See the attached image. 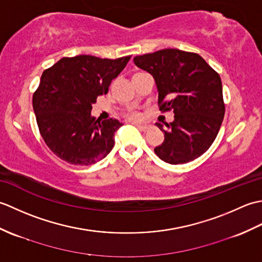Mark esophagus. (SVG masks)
<instances>
[{"instance_id":"obj_1","label":"esophagus","mask_w":262,"mask_h":262,"mask_svg":"<svg viewBox=\"0 0 262 262\" xmlns=\"http://www.w3.org/2000/svg\"><path fill=\"white\" fill-rule=\"evenodd\" d=\"M135 126L138 128V129H141V130H143V132H146V130H148L149 128H151V126L149 125H141V124H135Z\"/></svg>"}]
</instances>
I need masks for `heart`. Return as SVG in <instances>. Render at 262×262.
I'll return each instance as SVG.
<instances>
[{
	"instance_id": "1",
	"label": "heart",
	"mask_w": 262,
	"mask_h": 262,
	"mask_svg": "<svg viewBox=\"0 0 262 262\" xmlns=\"http://www.w3.org/2000/svg\"><path fill=\"white\" fill-rule=\"evenodd\" d=\"M126 116H127L128 118H129L130 120H134V121H137V120H140V119L142 118L141 114L138 113V111L135 110V109H129V110H128Z\"/></svg>"
}]
</instances>
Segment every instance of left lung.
<instances>
[{
	"instance_id": "1",
	"label": "left lung",
	"mask_w": 262,
	"mask_h": 262,
	"mask_svg": "<svg viewBox=\"0 0 262 262\" xmlns=\"http://www.w3.org/2000/svg\"><path fill=\"white\" fill-rule=\"evenodd\" d=\"M134 63L153 76L161 111L172 110L174 120L163 126L164 141L155 154L170 164H183L210 147L224 118L220 75L198 54L162 49L134 57Z\"/></svg>"
}]
</instances>
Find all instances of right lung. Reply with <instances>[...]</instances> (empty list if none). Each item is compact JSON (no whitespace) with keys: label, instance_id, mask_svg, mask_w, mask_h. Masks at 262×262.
<instances>
[{"label":"right lung","instance_id":"add662e5","mask_svg":"<svg viewBox=\"0 0 262 262\" xmlns=\"http://www.w3.org/2000/svg\"><path fill=\"white\" fill-rule=\"evenodd\" d=\"M129 58L79 55L60 58L43 71L32 107L43 141L59 159L74 165H91L113 149L115 132L122 124L113 118L96 120L91 117L92 103L108 92Z\"/></svg>","mask_w":262,"mask_h":262}]
</instances>
